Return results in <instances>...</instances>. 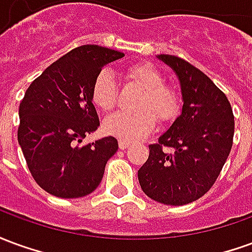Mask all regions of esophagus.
I'll list each match as a JSON object with an SVG mask.
<instances>
[{
	"label": "esophagus",
	"instance_id": "34e87169",
	"mask_svg": "<svg viewBox=\"0 0 252 252\" xmlns=\"http://www.w3.org/2000/svg\"><path fill=\"white\" fill-rule=\"evenodd\" d=\"M129 144H131L129 142H124V140H120V142H119V147H120V150H126V148L129 147Z\"/></svg>",
	"mask_w": 252,
	"mask_h": 252
}]
</instances>
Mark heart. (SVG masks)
<instances>
[{"mask_svg": "<svg viewBox=\"0 0 252 252\" xmlns=\"http://www.w3.org/2000/svg\"><path fill=\"white\" fill-rule=\"evenodd\" d=\"M128 75L143 89L136 112H119L106 117L102 124L110 136L124 142H135L148 136L157 124L174 120L180 112L181 99L174 89L163 85V77L150 63H136L128 68ZM92 101L102 112H110L117 102V86L109 70H101L92 86ZM157 116H155V115Z\"/></svg>", "mask_w": 252, "mask_h": 252, "instance_id": "heart-1", "label": "heart"}]
</instances>
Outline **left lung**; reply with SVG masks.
Segmentation results:
<instances>
[{"mask_svg":"<svg viewBox=\"0 0 252 252\" xmlns=\"http://www.w3.org/2000/svg\"><path fill=\"white\" fill-rule=\"evenodd\" d=\"M173 68L182 93V112L137 171L143 191L160 204L185 205L215 184L232 148V108L220 89L197 67L174 55H158Z\"/></svg>","mask_w":252,"mask_h":252,"instance_id":"1","label":"left lung"}]
</instances>
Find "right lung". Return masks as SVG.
<instances>
[{
	"label": "right lung",
	"mask_w": 252,
	"mask_h": 252,
	"mask_svg": "<svg viewBox=\"0 0 252 252\" xmlns=\"http://www.w3.org/2000/svg\"><path fill=\"white\" fill-rule=\"evenodd\" d=\"M123 52L86 44L48 66L27 89L19 108L17 139L31 174L61 198L90 194L119 148L113 136L79 146L99 126L92 101L95 75Z\"/></svg>",
	"instance_id": "add662e5"
}]
</instances>
